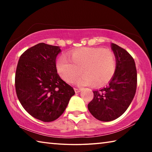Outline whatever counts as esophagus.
Listing matches in <instances>:
<instances>
[{"mask_svg": "<svg viewBox=\"0 0 152 152\" xmlns=\"http://www.w3.org/2000/svg\"><path fill=\"white\" fill-rule=\"evenodd\" d=\"M82 88H74V91H75V92L76 93H78V92H80L82 91Z\"/></svg>", "mask_w": 152, "mask_h": 152, "instance_id": "obj_1", "label": "esophagus"}]
</instances>
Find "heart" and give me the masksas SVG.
<instances>
[{
  "label": "heart",
  "instance_id": "heart-1",
  "mask_svg": "<svg viewBox=\"0 0 152 152\" xmlns=\"http://www.w3.org/2000/svg\"><path fill=\"white\" fill-rule=\"evenodd\" d=\"M70 58L64 56L59 58L56 61L57 70L66 81L71 82L81 69L83 74L73 81L78 86H104L116 71V58L109 49L81 48L72 51Z\"/></svg>",
  "mask_w": 152,
  "mask_h": 152
}]
</instances>
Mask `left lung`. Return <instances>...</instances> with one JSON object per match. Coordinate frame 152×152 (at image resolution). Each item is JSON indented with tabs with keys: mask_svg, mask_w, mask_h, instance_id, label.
I'll use <instances>...</instances> for the list:
<instances>
[{
	"mask_svg": "<svg viewBox=\"0 0 152 152\" xmlns=\"http://www.w3.org/2000/svg\"><path fill=\"white\" fill-rule=\"evenodd\" d=\"M116 58V71L109 84L93 91L88 104L90 113L101 121L115 120L124 113L132 102L137 88V70L132 56L124 49L111 43Z\"/></svg>",
	"mask_w": 152,
	"mask_h": 152,
	"instance_id": "8db88e82",
	"label": "left lung"
}]
</instances>
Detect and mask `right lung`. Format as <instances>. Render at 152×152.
<instances>
[{
    "instance_id": "add662e5",
    "label": "right lung",
    "mask_w": 152,
    "mask_h": 152,
    "mask_svg": "<svg viewBox=\"0 0 152 152\" xmlns=\"http://www.w3.org/2000/svg\"><path fill=\"white\" fill-rule=\"evenodd\" d=\"M60 52L59 46L38 43L20 56L17 66L18 99L29 114L44 122L60 117L75 94L58 74L56 60Z\"/></svg>"
}]
</instances>
